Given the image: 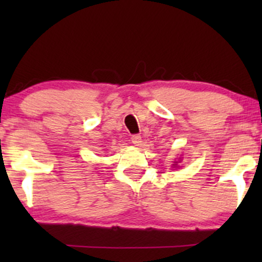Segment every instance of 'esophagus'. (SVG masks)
<instances>
[{"instance_id":"1","label":"esophagus","mask_w":262,"mask_h":262,"mask_svg":"<svg viewBox=\"0 0 262 262\" xmlns=\"http://www.w3.org/2000/svg\"><path fill=\"white\" fill-rule=\"evenodd\" d=\"M132 143L134 144L135 146H139L140 144H141V137L139 134H134V135H132Z\"/></svg>"}]
</instances>
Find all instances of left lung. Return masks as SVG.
<instances>
[{"mask_svg": "<svg viewBox=\"0 0 262 262\" xmlns=\"http://www.w3.org/2000/svg\"><path fill=\"white\" fill-rule=\"evenodd\" d=\"M176 165H177V162L175 161V164H173V166H176Z\"/></svg>", "mask_w": 262, "mask_h": 262, "instance_id": "obj_1", "label": "left lung"}]
</instances>
